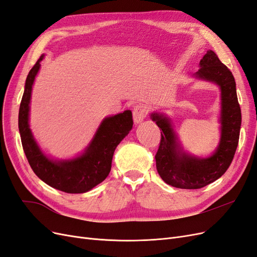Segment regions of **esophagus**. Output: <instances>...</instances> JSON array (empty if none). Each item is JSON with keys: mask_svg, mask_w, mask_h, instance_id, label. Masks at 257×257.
Wrapping results in <instances>:
<instances>
[{"mask_svg": "<svg viewBox=\"0 0 257 257\" xmlns=\"http://www.w3.org/2000/svg\"><path fill=\"white\" fill-rule=\"evenodd\" d=\"M148 113V107L145 104H137L133 108V119L135 123H141Z\"/></svg>", "mask_w": 257, "mask_h": 257, "instance_id": "34e87169", "label": "esophagus"}]
</instances>
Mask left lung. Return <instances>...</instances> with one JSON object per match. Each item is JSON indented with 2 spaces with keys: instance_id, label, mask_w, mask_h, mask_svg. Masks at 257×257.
<instances>
[{
  "instance_id": "8db88e82",
  "label": "left lung",
  "mask_w": 257,
  "mask_h": 257,
  "mask_svg": "<svg viewBox=\"0 0 257 257\" xmlns=\"http://www.w3.org/2000/svg\"><path fill=\"white\" fill-rule=\"evenodd\" d=\"M199 64L200 68L194 75L215 82L222 91V136L212 157L196 159L182 153L169 121L162 114H151L161 131V142L155 154L158 173L167 184L179 189H201L219 179L229 167L239 142L241 109L234 76L212 50L207 51Z\"/></svg>"
}]
</instances>
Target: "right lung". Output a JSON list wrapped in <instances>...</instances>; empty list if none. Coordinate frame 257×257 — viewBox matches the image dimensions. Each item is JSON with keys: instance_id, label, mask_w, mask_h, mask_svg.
I'll list each match as a JSON object with an SVG mask.
<instances>
[{"instance_id": "obj_1", "label": "right lung", "mask_w": 257, "mask_h": 257, "mask_svg": "<svg viewBox=\"0 0 257 257\" xmlns=\"http://www.w3.org/2000/svg\"><path fill=\"white\" fill-rule=\"evenodd\" d=\"M43 57L31 68L20 103L18 126L23 151L31 168L45 183L65 193L88 192L103 182L109 175L113 152L132 130L133 116L130 110H125L106 118L100 124L87 151L79 158L65 162H53L46 158L37 147L29 127L31 92Z\"/></svg>"}]
</instances>
